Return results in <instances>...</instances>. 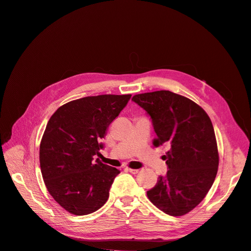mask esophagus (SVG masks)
Segmentation results:
<instances>
[{
  "label": "esophagus",
  "instance_id": "obj_1",
  "mask_svg": "<svg viewBox=\"0 0 251 251\" xmlns=\"http://www.w3.org/2000/svg\"><path fill=\"white\" fill-rule=\"evenodd\" d=\"M127 171L128 172H130L131 174H138L139 173V170H136V169H130V168H127Z\"/></svg>",
  "mask_w": 251,
  "mask_h": 251
}]
</instances>
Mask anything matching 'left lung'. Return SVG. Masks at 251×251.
<instances>
[{
    "label": "left lung",
    "mask_w": 251,
    "mask_h": 251,
    "mask_svg": "<svg viewBox=\"0 0 251 251\" xmlns=\"http://www.w3.org/2000/svg\"><path fill=\"white\" fill-rule=\"evenodd\" d=\"M132 100L151 119L157 136L153 146L170 149L163 156L169 170L147 192L149 200L167 215H185L201 202L217 176L212 121L199 104L169 90L136 95Z\"/></svg>",
    "instance_id": "1"
}]
</instances>
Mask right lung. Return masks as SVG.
<instances>
[{
  "instance_id": "1",
  "label": "right lung",
  "mask_w": 251,
  "mask_h": 251,
  "mask_svg": "<svg viewBox=\"0 0 251 251\" xmlns=\"http://www.w3.org/2000/svg\"><path fill=\"white\" fill-rule=\"evenodd\" d=\"M131 95L86 97L63 104L47 124L39 163L48 191L70 214L84 216L100 208L120 171L102 164L100 142Z\"/></svg>"
}]
</instances>
